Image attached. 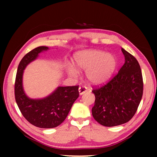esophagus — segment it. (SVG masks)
Wrapping results in <instances>:
<instances>
[{
	"instance_id": "esophagus-1",
	"label": "esophagus",
	"mask_w": 157,
	"mask_h": 157,
	"mask_svg": "<svg viewBox=\"0 0 157 157\" xmlns=\"http://www.w3.org/2000/svg\"><path fill=\"white\" fill-rule=\"evenodd\" d=\"M87 92V89L86 88V87L84 86H80L79 88V94L82 95H83L84 94H85V93Z\"/></svg>"
}]
</instances>
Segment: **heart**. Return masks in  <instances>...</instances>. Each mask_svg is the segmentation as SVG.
<instances>
[{
    "mask_svg": "<svg viewBox=\"0 0 157 157\" xmlns=\"http://www.w3.org/2000/svg\"><path fill=\"white\" fill-rule=\"evenodd\" d=\"M73 62L76 68L68 65L66 67L68 75L78 78V70L84 71L89 83L96 86L109 80L118 65L116 57L113 55L95 49L76 52L73 56Z\"/></svg>",
    "mask_w": 157,
    "mask_h": 157,
    "instance_id": "heart-1",
    "label": "heart"
}]
</instances>
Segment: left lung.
<instances>
[{
	"mask_svg": "<svg viewBox=\"0 0 157 157\" xmlns=\"http://www.w3.org/2000/svg\"><path fill=\"white\" fill-rule=\"evenodd\" d=\"M124 63L108 83L94 89L92 115L98 123L113 127L126 123L134 116L141 100L143 82L141 69L133 55L122 48Z\"/></svg>",
	"mask_w": 157,
	"mask_h": 157,
	"instance_id": "1",
	"label": "left lung"
}]
</instances>
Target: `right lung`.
Returning a JSON list of instances; mask_svg holds the SVG:
<instances>
[{
    "instance_id": "add662e5",
    "label": "right lung",
    "mask_w": 157,
    "mask_h": 157,
    "mask_svg": "<svg viewBox=\"0 0 157 157\" xmlns=\"http://www.w3.org/2000/svg\"><path fill=\"white\" fill-rule=\"evenodd\" d=\"M49 50L39 46L27 53L19 63L16 76L15 99L21 113L29 123L40 128H54L62 123L75 101L79 97V86H58L52 94L43 98L33 99L25 94L23 86V72L39 54Z\"/></svg>"
}]
</instances>
